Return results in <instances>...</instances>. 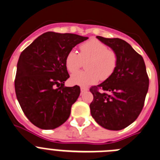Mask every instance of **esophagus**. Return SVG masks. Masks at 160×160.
Segmentation results:
<instances>
[{"mask_svg":"<svg viewBox=\"0 0 160 160\" xmlns=\"http://www.w3.org/2000/svg\"><path fill=\"white\" fill-rule=\"evenodd\" d=\"M80 89H81V92H82V93H83V92H86V91H87V90H88V88L87 87H83V86H82V87L80 88Z\"/></svg>","mask_w":160,"mask_h":160,"instance_id":"obj_1","label":"esophagus"}]
</instances>
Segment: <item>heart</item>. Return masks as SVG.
Segmentation results:
<instances>
[{
    "label": "heart",
    "instance_id": "heart-1",
    "mask_svg": "<svg viewBox=\"0 0 160 160\" xmlns=\"http://www.w3.org/2000/svg\"><path fill=\"white\" fill-rule=\"evenodd\" d=\"M86 60V70L71 76L74 84L89 86L101 80H106L115 71L117 55L102 41L91 39L79 45V53L70 50L65 58V66L70 73H75Z\"/></svg>",
    "mask_w": 160,
    "mask_h": 160
}]
</instances>
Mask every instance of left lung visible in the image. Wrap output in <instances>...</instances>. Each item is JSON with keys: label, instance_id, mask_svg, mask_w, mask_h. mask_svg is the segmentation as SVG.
Masks as SVG:
<instances>
[{"label": "left lung", "instance_id": "obj_1", "mask_svg": "<svg viewBox=\"0 0 160 160\" xmlns=\"http://www.w3.org/2000/svg\"><path fill=\"white\" fill-rule=\"evenodd\" d=\"M117 55L113 74L90 89V112L96 122L109 130H121L137 119L143 109L149 86L143 58L131 45L118 38L97 36Z\"/></svg>", "mask_w": 160, "mask_h": 160}]
</instances>
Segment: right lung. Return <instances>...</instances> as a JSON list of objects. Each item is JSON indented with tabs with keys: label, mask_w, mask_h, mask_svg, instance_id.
I'll list each match as a JSON object with an SVG mask.
<instances>
[{
	"label": "right lung",
	"mask_w": 160,
	"mask_h": 160,
	"mask_svg": "<svg viewBox=\"0 0 160 160\" xmlns=\"http://www.w3.org/2000/svg\"><path fill=\"white\" fill-rule=\"evenodd\" d=\"M88 37L48 32L23 50L17 63L15 91L28 119L42 129H54L67 121L80 87H67L70 78L67 54Z\"/></svg>",
	"instance_id": "1"
}]
</instances>
